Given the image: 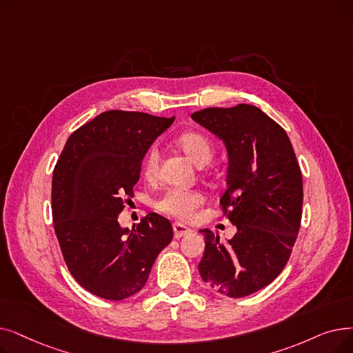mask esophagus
<instances>
[{
  "label": "esophagus",
  "instance_id": "34e87169",
  "mask_svg": "<svg viewBox=\"0 0 353 353\" xmlns=\"http://www.w3.org/2000/svg\"><path fill=\"white\" fill-rule=\"evenodd\" d=\"M173 232H174V238H181V236H186L192 232V229L186 225H183L180 222H174L173 223Z\"/></svg>",
  "mask_w": 353,
  "mask_h": 353
}]
</instances>
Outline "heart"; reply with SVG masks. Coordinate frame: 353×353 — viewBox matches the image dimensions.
Wrapping results in <instances>:
<instances>
[{"label": "heart", "mask_w": 353, "mask_h": 353, "mask_svg": "<svg viewBox=\"0 0 353 353\" xmlns=\"http://www.w3.org/2000/svg\"><path fill=\"white\" fill-rule=\"evenodd\" d=\"M177 144L183 152L197 165L208 164L213 157V145L206 135L197 131H188L177 137ZM143 173L147 179H154L159 173V152L151 148L143 163ZM205 202V196L199 190L188 189H168L159 201L156 208L172 218L189 221L196 209Z\"/></svg>", "instance_id": "obj_1"}]
</instances>
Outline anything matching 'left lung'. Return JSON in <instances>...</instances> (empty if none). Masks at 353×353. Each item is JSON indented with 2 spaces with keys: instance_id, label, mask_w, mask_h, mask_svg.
<instances>
[{
  "instance_id": "obj_1",
  "label": "left lung",
  "mask_w": 353,
  "mask_h": 353,
  "mask_svg": "<svg viewBox=\"0 0 353 353\" xmlns=\"http://www.w3.org/2000/svg\"><path fill=\"white\" fill-rule=\"evenodd\" d=\"M192 119L225 143V216L236 226L228 242L209 229L199 272L208 287L245 297L272 283L293 251L301 222L303 177L287 132L254 105L206 108Z\"/></svg>"
}]
</instances>
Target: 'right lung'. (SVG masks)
Instances as JSON below:
<instances>
[{"instance_id":"right-lung-1","label":"right lung","mask_w":353,"mask_h":353,"mask_svg":"<svg viewBox=\"0 0 353 353\" xmlns=\"http://www.w3.org/2000/svg\"><path fill=\"white\" fill-rule=\"evenodd\" d=\"M173 121L102 112L69 137L54 165L52 213L60 250L72 277L101 299L118 301L139 293L173 239L170 221L154 212L132 231L118 223L148 147Z\"/></svg>"}]
</instances>
